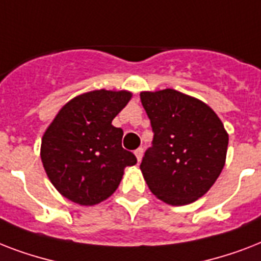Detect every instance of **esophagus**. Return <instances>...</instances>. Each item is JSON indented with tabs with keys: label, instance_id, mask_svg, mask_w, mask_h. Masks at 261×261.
<instances>
[{
	"label": "esophagus",
	"instance_id": "esophagus-1",
	"mask_svg": "<svg viewBox=\"0 0 261 261\" xmlns=\"http://www.w3.org/2000/svg\"><path fill=\"white\" fill-rule=\"evenodd\" d=\"M135 157H137V160H138V163H141V160H142V155H143V149L142 147H139V149H137V150L134 151Z\"/></svg>",
	"mask_w": 261,
	"mask_h": 261
}]
</instances>
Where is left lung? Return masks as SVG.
I'll return each instance as SVG.
<instances>
[{
  "label": "left lung",
  "instance_id": "left-lung-1",
  "mask_svg": "<svg viewBox=\"0 0 261 261\" xmlns=\"http://www.w3.org/2000/svg\"><path fill=\"white\" fill-rule=\"evenodd\" d=\"M154 133L141 163L149 190L172 206L202 198L226 161L227 135L206 102L174 89L141 92Z\"/></svg>",
  "mask_w": 261,
  "mask_h": 261
}]
</instances>
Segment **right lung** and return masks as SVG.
<instances>
[{
    "label": "right lung",
    "mask_w": 261,
    "mask_h": 261,
    "mask_svg": "<svg viewBox=\"0 0 261 261\" xmlns=\"http://www.w3.org/2000/svg\"><path fill=\"white\" fill-rule=\"evenodd\" d=\"M127 90H92L59 110L42 138L40 157L47 176L61 195L93 206L120 184L124 168L137 164L122 147L123 130L112 120L130 101Z\"/></svg>",
    "instance_id": "obj_1"
}]
</instances>
